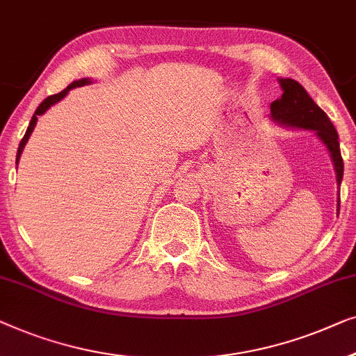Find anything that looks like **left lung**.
<instances>
[{
	"mask_svg": "<svg viewBox=\"0 0 356 356\" xmlns=\"http://www.w3.org/2000/svg\"><path fill=\"white\" fill-rule=\"evenodd\" d=\"M282 88V97L271 103V114L269 118L279 126L312 130L321 140V143L327 148L329 156L332 159L335 182L340 187L343 177V161L340 154L339 135L334 129L327 114L313 102L307 90L293 79H277ZM339 195V193H337ZM340 198L337 197V216H339Z\"/></svg>",
	"mask_w": 356,
	"mask_h": 356,
	"instance_id": "left-lung-1",
	"label": "left lung"
}]
</instances>
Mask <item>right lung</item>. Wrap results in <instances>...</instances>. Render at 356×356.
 Returning a JSON list of instances; mask_svg holds the SVG:
<instances>
[{
  "label": "right lung",
  "mask_w": 356,
  "mask_h": 356,
  "mask_svg": "<svg viewBox=\"0 0 356 356\" xmlns=\"http://www.w3.org/2000/svg\"><path fill=\"white\" fill-rule=\"evenodd\" d=\"M88 83H92V79H80V80H74V82L69 85L67 88H64L63 92H59V93H56V95H51V97H48L47 99H43L42 103H40V106L37 108V111H35V114L32 116V119H30V124H29V127H27V132H26V135H24V138L21 140V143H19V148H17V156H16V164L19 163V159H21V154H22V152H24V147H26V143L29 142V137L30 135H32V132H33V129H35V124H37V121H38V116H42V114H44L48 111L49 108L53 106V104H56L58 102H61V99L66 97V95L71 92L72 88H77V87H83V85H88Z\"/></svg>",
  "instance_id": "add662e5"
}]
</instances>
